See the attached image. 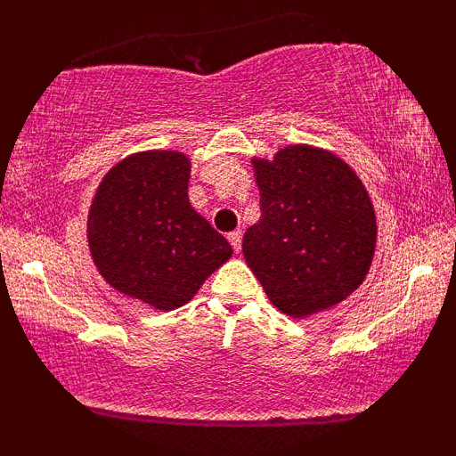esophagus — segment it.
Instances as JSON below:
<instances>
[{"mask_svg":"<svg viewBox=\"0 0 456 456\" xmlns=\"http://www.w3.org/2000/svg\"><path fill=\"white\" fill-rule=\"evenodd\" d=\"M228 240H230V245H232V248L236 253L240 251V245H242V232L240 230H234V232H230L228 234Z\"/></svg>","mask_w":456,"mask_h":456,"instance_id":"obj_1","label":"esophagus"}]
</instances>
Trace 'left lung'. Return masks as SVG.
Here are the masks:
<instances>
[{"mask_svg": "<svg viewBox=\"0 0 456 456\" xmlns=\"http://www.w3.org/2000/svg\"><path fill=\"white\" fill-rule=\"evenodd\" d=\"M261 217L242 255L273 307L309 317L363 284L376 253V209L365 184L338 155L314 145L253 158Z\"/></svg>", "mask_w": 456, "mask_h": 456, "instance_id": "left-lung-1", "label": "left lung"}]
</instances>
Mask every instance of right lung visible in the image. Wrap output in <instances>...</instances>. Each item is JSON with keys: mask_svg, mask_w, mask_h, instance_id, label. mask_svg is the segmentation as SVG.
<instances>
[{"mask_svg": "<svg viewBox=\"0 0 456 456\" xmlns=\"http://www.w3.org/2000/svg\"><path fill=\"white\" fill-rule=\"evenodd\" d=\"M183 151L133 153L99 183L86 242L111 289L159 311L183 307L232 257V247L189 201Z\"/></svg>", "mask_w": 456, "mask_h": 456, "instance_id": "obj_1", "label": "right lung"}]
</instances>
